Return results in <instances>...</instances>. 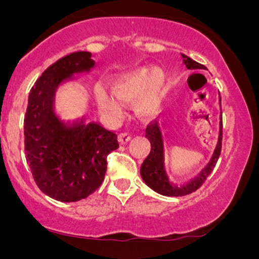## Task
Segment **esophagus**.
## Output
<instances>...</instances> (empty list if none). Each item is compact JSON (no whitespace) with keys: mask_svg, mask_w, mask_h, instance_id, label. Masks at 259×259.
<instances>
[{"mask_svg":"<svg viewBox=\"0 0 259 259\" xmlns=\"http://www.w3.org/2000/svg\"><path fill=\"white\" fill-rule=\"evenodd\" d=\"M130 139H132V135L129 133L119 134V142L121 145H125L127 141H130Z\"/></svg>","mask_w":259,"mask_h":259,"instance_id":"34e87169","label":"esophagus"}]
</instances>
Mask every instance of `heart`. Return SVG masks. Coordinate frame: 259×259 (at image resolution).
<instances>
[{
  "label": "heart",
  "mask_w": 259,
  "mask_h": 259,
  "mask_svg": "<svg viewBox=\"0 0 259 259\" xmlns=\"http://www.w3.org/2000/svg\"><path fill=\"white\" fill-rule=\"evenodd\" d=\"M169 89V76L162 68H138L123 74L112 82V94L96 89L101 112L115 120L123 113V103H133L134 112L142 118L156 115L162 108Z\"/></svg>",
  "instance_id": "b5f03b06"
}]
</instances>
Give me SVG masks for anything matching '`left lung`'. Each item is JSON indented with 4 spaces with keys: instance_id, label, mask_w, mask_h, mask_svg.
Instances as JSON below:
<instances>
[{
    "instance_id": "1",
    "label": "left lung",
    "mask_w": 259,
    "mask_h": 259,
    "mask_svg": "<svg viewBox=\"0 0 259 259\" xmlns=\"http://www.w3.org/2000/svg\"><path fill=\"white\" fill-rule=\"evenodd\" d=\"M184 58V63H185L187 69H206L203 64L197 63L194 59L187 57L185 55H181ZM223 119H222V113H221V129H219V138L218 144L213 153L212 158H210L209 163L203 168L197 177L194 178L190 183L186 185L177 186L169 180L167 171H165L164 167V141H163V134H162V125L157 119L151 121L146 127V138L150 140L151 142V152L144 160L141 164V173L142 179L146 183L147 186H150L153 191L158 192V194L163 196H173V197H178V196H185L196 191L197 189L203 185V183L209 177L214 169L217 160H218L219 156L222 152V136H223Z\"/></svg>"
}]
</instances>
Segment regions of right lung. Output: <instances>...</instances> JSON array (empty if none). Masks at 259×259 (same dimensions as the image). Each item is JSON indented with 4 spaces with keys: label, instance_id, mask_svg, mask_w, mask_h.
I'll use <instances>...</instances> for the list:
<instances>
[{
    "label": "right lung",
    "instance_id": "right-lung-1",
    "mask_svg": "<svg viewBox=\"0 0 259 259\" xmlns=\"http://www.w3.org/2000/svg\"><path fill=\"white\" fill-rule=\"evenodd\" d=\"M95 65L91 53H70L50 65L32 86L24 118L26 160L45 195L75 202L96 191L105 179L107 156L119 147L117 134L85 119L65 123L53 109L61 82Z\"/></svg>",
    "mask_w": 259,
    "mask_h": 259
}]
</instances>
